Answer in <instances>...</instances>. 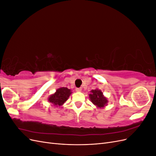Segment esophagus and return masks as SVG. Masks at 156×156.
I'll list each match as a JSON object with an SVG mask.
<instances>
[{"instance_id":"obj_1","label":"esophagus","mask_w":156,"mask_h":156,"mask_svg":"<svg viewBox=\"0 0 156 156\" xmlns=\"http://www.w3.org/2000/svg\"><path fill=\"white\" fill-rule=\"evenodd\" d=\"M75 90H76V92H81L82 89H81V88H77L76 89H75Z\"/></svg>"}]
</instances>
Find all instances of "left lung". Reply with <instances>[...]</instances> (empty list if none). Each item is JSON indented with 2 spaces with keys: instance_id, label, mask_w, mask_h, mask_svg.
<instances>
[{
  "instance_id": "1",
  "label": "left lung",
  "mask_w": 156,
  "mask_h": 156,
  "mask_svg": "<svg viewBox=\"0 0 156 156\" xmlns=\"http://www.w3.org/2000/svg\"><path fill=\"white\" fill-rule=\"evenodd\" d=\"M90 92L89 94V98L94 105L99 108H103L107 105V99L103 96V92L100 90H92Z\"/></svg>"
}]
</instances>
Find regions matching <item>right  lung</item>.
I'll list each match as a JSON object with an SVG mask.
<instances>
[{
  "label": "right lung",
  "mask_w": 156,
  "mask_h": 156,
  "mask_svg": "<svg viewBox=\"0 0 156 156\" xmlns=\"http://www.w3.org/2000/svg\"><path fill=\"white\" fill-rule=\"evenodd\" d=\"M72 93L71 90L66 87L59 88L56 90L55 94H52L49 97L48 101L53 103L56 107H60L62 105L68 100V98Z\"/></svg>",
  "instance_id": "obj_1"
}]
</instances>
